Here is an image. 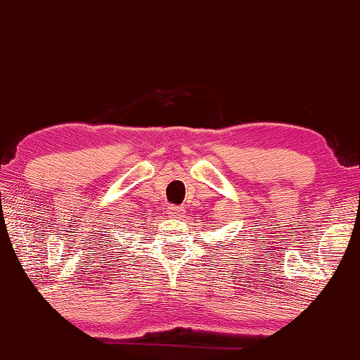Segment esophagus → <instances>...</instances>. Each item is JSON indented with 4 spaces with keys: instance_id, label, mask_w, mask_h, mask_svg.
<instances>
[{
    "instance_id": "obj_1",
    "label": "esophagus",
    "mask_w": 360,
    "mask_h": 360,
    "mask_svg": "<svg viewBox=\"0 0 360 360\" xmlns=\"http://www.w3.org/2000/svg\"><path fill=\"white\" fill-rule=\"evenodd\" d=\"M184 212H185V209L181 206H175V204L167 207V214L170 215V217H181V214Z\"/></svg>"
}]
</instances>
